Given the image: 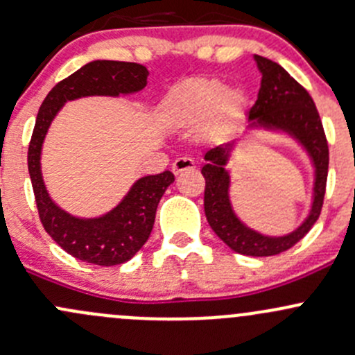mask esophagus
Returning <instances> with one entry per match:
<instances>
[{
	"mask_svg": "<svg viewBox=\"0 0 355 355\" xmlns=\"http://www.w3.org/2000/svg\"><path fill=\"white\" fill-rule=\"evenodd\" d=\"M171 170H173L175 175H180L184 171H192L196 170V162L192 158H187V156H182V158L175 159Z\"/></svg>",
	"mask_w": 355,
	"mask_h": 355,
	"instance_id": "1",
	"label": "esophagus"
}]
</instances>
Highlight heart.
<instances>
[{
	"instance_id": "b5f03b06",
	"label": "heart",
	"mask_w": 355,
	"mask_h": 355,
	"mask_svg": "<svg viewBox=\"0 0 355 355\" xmlns=\"http://www.w3.org/2000/svg\"><path fill=\"white\" fill-rule=\"evenodd\" d=\"M245 107L246 96L240 88L225 87L219 78L199 76L185 81L171 95L166 119L180 129L202 124L206 136L221 137L236 128Z\"/></svg>"
}]
</instances>
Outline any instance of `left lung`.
Listing matches in <instances>:
<instances>
[{
  "label": "left lung",
  "instance_id": "left-lung-1",
  "mask_svg": "<svg viewBox=\"0 0 355 355\" xmlns=\"http://www.w3.org/2000/svg\"><path fill=\"white\" fill-rule=\"evenodd\" d=\"M257 66L262 73L259 96L248 110L252 125L267 129H281L303 144L315 166V192L313 206L304 223L286 236H263L245 226L233 212L230 202V173L226 171L231 144L209 149L204 156L206 178L204 211L209 226L225 243L241 255L270 257L286 252L303 240L323 207L328 175V143L322 119L309 93L287 71L270 59L255 55Z\"/></svg>",
  "mask_w": 355,
  "mask_h": 355
}]
</instances>
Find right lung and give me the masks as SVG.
<instances>
[{
	"label": "right lung",
	"mask_w": 355,
	"mask_h": 355,
	"mask_svg": "<svg viewBox=\"0 0 355 355\" xmlns=\"http://www.w3.org/2000/svg\"><path fill=\"white\" fill-rule=\"evenodd\" d=\"M148 69L136 62L93 61L59 81L47 93L37 114L28 144V173L40 223L49 236L74 259L110 267L132 259L148 241L156 207L173 184L171 171L139 178L117 207L102 218L80 219L55 206L40 171V151L52 119L68 100L89 95L119 96L139 92L148 83Z\"/></svg>",
	"instance_id": "obj_1"
}]
</instances>
